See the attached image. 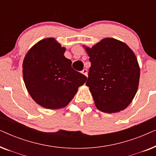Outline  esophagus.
Returning a JSON list of instances; mask_svg holds the SVG:
<instances>
[{
	"mask_svg": "<svg viewBox=\"0 0 156 156\" xmlns=\"http://www.w3.org/2000/svg\"><path fill=\"white\" fill-rule=\"evenodd\" d=\"M82 73L83 74H84L85 76H87V69H84L82 71Z\"/></svg>",
	"mask_w": 156,
	"mask_h": 156,
	"instance_id": "esophagus-1",
	"label": "esophagus"
}]
</instances>
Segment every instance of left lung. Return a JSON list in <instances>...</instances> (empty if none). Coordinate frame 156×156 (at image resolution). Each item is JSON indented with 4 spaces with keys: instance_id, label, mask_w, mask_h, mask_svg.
Wrapping results in <instances>:
<instances>
[{
    "instance_id": "8db88e82",
    "label": "left lung",
    "mask_w": 156,
    "mask_h": 156,
    "mask_svg": "<svg viewBox=\"0 0 156 156\" xmlns=\"http://www.w3.org/2000/svg\"><path fill=\"white\" fill-rule=\"evenodd\" d=\"M85 50L91 62L86 85L97 108L106 113L125 109L139 83L140 67L135 54L127 44L108 37Z\"/></svg>"
}]
</instances>
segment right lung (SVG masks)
<instances>
[{"mask_svg":"<svg viewBox=\"0 0 156 156\" xmlns=\"http://www.w3.org/2000/svg\"><path fill=\"white\" fill-rule=\"evenodd\" d=\"M54 38L36 43L25 55L23 74L27 90L33 99L49 109L63 108L69 103L87 76L72 67Z\"/></svg>","mask_w":156,"mask_h":156,"instance_id":"obj_1","label":"right lung"}]
</instances>
